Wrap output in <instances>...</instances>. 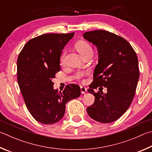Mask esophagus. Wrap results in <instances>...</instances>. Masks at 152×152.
<instances>
[{"label":"esophagus","mask_w":152,"mask_h":152,"mask_svg":"<svg viewBox=\"0 0 152 152\" xmlns=\"http://www.w3.org/2000/svg\"><path fill=\"white\" fill-rule=\"evenodd\" d=\"M81 94H86V91H87V88H86L85 87H81Z\"/></svg>","instance_id":"1"}]
</instances>
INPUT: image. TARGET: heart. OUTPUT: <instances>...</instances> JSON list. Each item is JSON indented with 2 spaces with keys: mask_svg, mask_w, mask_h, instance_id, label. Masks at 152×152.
<instances>
[{
  "mask_svg": "<svg viewBox=\"0 0 152 152\" xmlns=\"http://www.w3.org/2000/svg\"><path fill=\"white\" fill-rule=\"evenodd\" d=\"M75 47L79 53H80L81 56L86 55V53L89 52H93L92 47L88 42L86 41H80L77 42L75 44ZM65 51H63L60 57V63H63L65 61ZM81 75H79V77H81Z\"/></svg>",
  "mask_w": 152,
  "mask_h": 152,
  "instance_id": "b5f03b06",
  "label": "heart"
}]
</instances>
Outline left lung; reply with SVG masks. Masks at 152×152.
I'll list each match as a JSON object with an SVG mask.
<instances>
[{"label":"left lung","instance_id":"1","mask_svg":"<svg viewBox=\"0 0 152 152\" xmlns=\"http://www.w3.org/2000/svg\"><path fill=\"white\" fill-rule=\"evenodd\" d=\"M83 37L96 45L99 58L87 90L95 96L87 113L100 123H111L124 115L134 97L140 76L136 53L123 37L107 31H88ZM102 86L107 94L100 90ZM98 87L100 91L95 92Z\"/></svg>","mask_w":152,"mask_h":152}]
</instances>
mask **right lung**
<instances>
[{
    "label": "right lung",
    "mask_w": 152,
    "mask_h": 152,
    "mask_svg": "<svg viewBox=\"0 0 152 152\" xmlns=\"http://www.w3.org/2000/svg\"><path fill=\"white\" fill-rule=\"evenodd\" d=\"M71 33H47L26 42L17 59V81L26 107L37 121L54 124L65 112L66 102L80 96V87L69 84L61 92L52 79L61 70L60 57Z\"/></svg>",
    "instance_id": "right-lung-1"
}]
</instances>
